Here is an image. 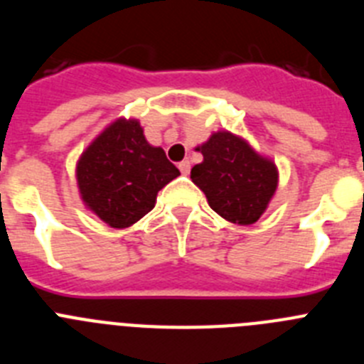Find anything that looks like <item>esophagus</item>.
Wrapping results in <instances>:
<instances>
[{"instance_id":"obj_1","label":"esophagus","mask_w":364,"mask_h":364,"mask_svg":"<svg viewBox=\"0 0 364 364\" xmlns=\"http://www.w3.org/2000/svg\"><path fill=\"white\" fill-rule=\"evenodd\" d=\"M178 169L182 175H189V169H191V164H189V160H182V162L178 164Z\"/></svg>"}]
</instances>
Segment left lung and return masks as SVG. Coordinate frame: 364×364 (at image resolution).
Returning <instances> with one entry per match:
<instances>
[{
    "mask_svg": "<svg viewBox=\"0 0 364 364\" xmlns=\"http://www.w3.org/2000/svg\"><path fill=\"white\" fill-rule=\"evenodd\" d=\"M197 151L204 160L191 169V180L211 210L233 224H255L275 195L277 166L230 131L213 133Z\"/></svg>",
    "mask_w": 364,
    "mask_h": 364,
    "instance_id": "obj_1",
    "label": "left lung"
}]
</instances>
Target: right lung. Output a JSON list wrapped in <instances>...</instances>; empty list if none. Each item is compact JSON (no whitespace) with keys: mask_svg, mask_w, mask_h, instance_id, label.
I'll use <instances>...</instances> for the list:
<instances>
[{"mask_svg":"<svg viewBox=\"0 0 364 364\" xmlns=\"http://www.w3.org/2000/svg\"><path fill=\"white\" fill-rule=\"evenodd\" d=\"M178 175L162 147L147 142L134 118H118L107 125L76 164L83 204L117 230L133 226L149 213L160 189Z\"/></svg>","mask_w":364,"mask_h":364,"instance_id":"1","label":"right lung"}]
</instances>
